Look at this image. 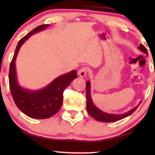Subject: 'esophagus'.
Returning a JSON list of instances; mask_svg holds the SVG:
<instances>
[{"mask_svg": "<svg viewBox=\"0 0 155 155\" xmlns=\"http://www.w3.org/2000/svg\"><path fill=\"white\" fill-rule=\"evenodd\" d=\"M87 68L83 67L79 70V71H78V75H79L80 77L84 78L87 75Z\"/></svg>", "mask_w": 155, "mask_h": 155, "instance_id": "esophagus-1", "label": "esophagus"}]
</instances>
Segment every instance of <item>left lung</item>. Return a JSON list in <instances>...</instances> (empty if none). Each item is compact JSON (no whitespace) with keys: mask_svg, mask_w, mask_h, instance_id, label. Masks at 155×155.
<instances>
[{"mask_svg":"<svg viewBox=\"0 0 155 155\" xmlns=\"http://www.w3.org/2000/svg\"><path fill=\"white\" fill-rule=\"evenodd\" d=\"M138 49L142 51L144 54L148 56L147 50L143 44H140L138 46ZM91 83L90 80L87 81L86 82V97H87V110L88 114L92 116V118H94V119L100 122H105V123H110V122H115L117 120H121L123 118L127 117V116H130L131 114H133L135 110L137 109L138 106L140 105L139 103L138 105H137L136 107L133 108L132 109H130V111L126 112L124 114H109L107 113L101 111V109H99L97 108L96 106L94 104L92 101V96H91Z\"/></svg>","mask_w":155,"mask_h":155,"instance_id":"left-lung-1","label":"left lung"}]
</instances>
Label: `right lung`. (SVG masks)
I'll list each match as a JSON object with an SVG mask.
<instances>
[{
	"label": "right lung",
	"mask_w": 155,
	"mask_h": 155,
	"mask_svg": "<svg viewBox=\"0 0 155 155\" xmlns=\"http://www.w3.org/2000/svg\"><path fill=\"white\" fill-rule=\"evenodd\" d=\"M49 26L50 25H40L22 38L17 45L10 65V89L15 103L25 115L37 119L50 118L59 111L63 104L64 90L74 79L78 78L77 71H72L58 76L48 85L37 90L25 88L19 83L15 61L21 46L31 35L44 30Z\"/></svg>",
	"instance_id": "obj_1"
}]
</instances>
